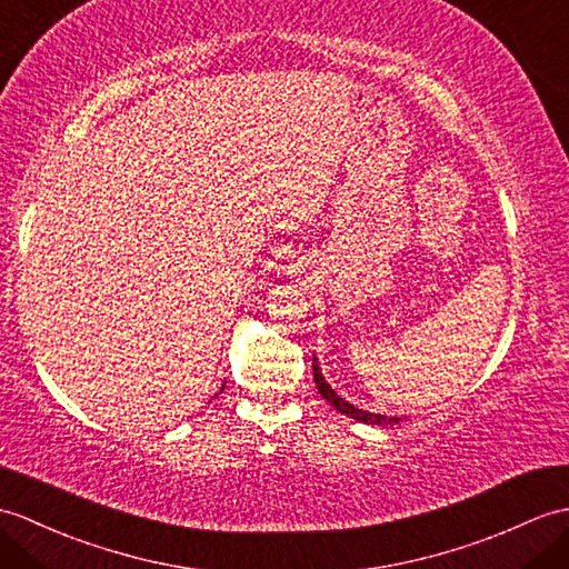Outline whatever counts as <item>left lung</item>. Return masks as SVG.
<instances>
[{"mask_svg": "<svg viewBox=\"0 0 569 569\" xmlns=\"http://www.w3.org/2000/svg\"><path fill=\"white\" fill-rule=\"evenodd\" d=\"M312 371H315V386H317V390H320V395L322 398L332 405L335 409H339L341 415H347V417H351V419H356V421H363V425H380V427H386V425H398V417H382V415H371V412H363V409H359V407H353V405H349L347 400H341L339 395L327 386L325 382V378H322V373H320V366H317V361L312 359Z\"/></svg>", "mask_w": 569, "mask_h": 569, "instance_id": "8db88e82", "label": "left lung"}]
</instances>
